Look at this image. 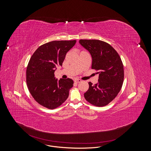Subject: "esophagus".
<instances>
[{
	"mask_svg": "<svg viewBox=\"0 0 151 151\" xmlns=\"http://www.w3.org/2000/svg\"><path fill=\"white\" fill-rule=\"evenodd\" d=\"M74 81L75 83H80L81 81V80H80V79H75V80H74Z\"/></svg>",
	"mask_w": 151,
	"mask_h": 151,
	"instance_id": "1",
	"label": "esophagus"
}]
</instances>
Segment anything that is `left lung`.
Masks as SVG:
<instances>
[{"instance_id": "8db88e82", "label": "left lung", "mask_w": 151, "mask_h": 151, "mask_svg": "<svg viewBox=\"0 0 151 151\" xmlns=\"http://www.w3.org/2000/svg\"><path fill=\"white\" fill-rule=\"evenodd\" d=\"M80 45L92 58V68L99 73L98 83L89 82V89L84 93L88 102L101 107L113 100L121 89L124 69L121 59L109 43L97 40H80Z\"/></svg>"}]
</instances>
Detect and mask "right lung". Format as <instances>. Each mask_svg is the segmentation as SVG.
<instances>
[{
	"label": "right lung",
	"mask_w": 151,
	"mask_h": 151,
	"mask_svg": "<svg viewBox=\"0 0 151 151\" xmlns=\"http://www.w3.org/2000/svg\"><path fill=\"white\" fill-rule=\"evenodd\" d=\"M76 40L54 41L40 46L29 60L27 68V84L29 92L40 105L49 109L60 106L73 86L72 79L54 77L57 67L62 65L67 52Z\"/></svg>",
	"instance_id": "right-lung-1"
}]
</instances>
